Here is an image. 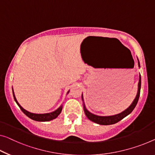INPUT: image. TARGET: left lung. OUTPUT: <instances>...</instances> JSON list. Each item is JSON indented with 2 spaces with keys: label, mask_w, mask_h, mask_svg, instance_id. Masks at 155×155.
Returning <instances> with one entry per match:
<instances>
[{
  "label": "left lung",
  "mask_w": 155,
  "mask_h": 155,
  "mask_svg": "<svg viewBox=\"0 0 155 155\" xmlns=\"http://www.w3.org/2000/svg\"><path fill=\"white\" fill-rule=\"evenodd\" d=\"M137 60H138V68H140L139 61H138V58ZM140 86H141V77H140V74H139V80H138V84L137 94L135 99L132 101V103L131 104V105L129 106L127 108H126L125 110H123V111L121 113H120L118 114H115L114 115H108V116L97 115L92 114V113L90 112L89 110L87 109L86 107H85L84 100V95H83V93H82L81 98H82L83 104H84V110L85 115H86V117L90 120L95 122L97 124H101V125H110V124H114L117 123V122L120 121L122 119H123L124 117H125L126 116H127L128 115L130 114L132 112V110L134 109V108L137 104L138 99H139Z\"/></svg>",
  "instance_id": "1"
}]
</instances>
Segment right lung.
Here are the masks:
<instances>
[{"mask_svg":"<svg viewBox=\"0 0 155 155\" xmlns=\"http://www.w3.org/2000/svg\"><path fill=\"white\" fill-rule=\"evenodd\" d=\"M12 92H13V97H14V99H15V101H16V103L17 104L18 107H19L21 110L24 112V114L25 115H26L28 117H30V118L32 120H33L39 121V122H47V121L52 120L56 118V117L61 114L62 109H63V106L61 105V107H60L58 108H57V109L54 110V111L51 112V113H47V114H34V113H31L28 111V110H26V109H24V108L19 104V103L18 102L17 99H16V97L15 95V92H14V91H13V87H12ZM69 92H70V91H68L67 94H68Z\"/></svg>","mask_w":155,"mask_h":155,"instance_id":"1","label":"right lung"}]
</instances>
